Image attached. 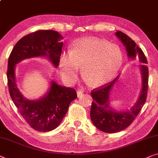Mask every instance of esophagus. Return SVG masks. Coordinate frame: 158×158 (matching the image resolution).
Masks as SVG:
<instances>
[{"mask_svg": "<svg viewBox=\"0 0 158 158\" xmlns=\"http://www.w3.org/2000/svg\"><path fill=\"white\" fill-rule=\"evenodd\" d=\"M83 94V91H81V90H77V97H80V96H81Z\"/></svg>", "mask_w": 158, "mask_h": 158, "instance_id": "obj_1", "label": "esophagus"}]
</instances>
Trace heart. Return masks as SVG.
Returning a JSON list of instances; mask_svg holds the SVG:
<instances>
[{
	"label": "heart",
	"instance_id": "1",
	"mask_svg": "<svg viewBox=\"0 0 158 158\" xmlns=\"http://www.w3.org/2000/svg\"><path fill=\"white\" fill-rule=\"evenodd\" d=\"M123 63V54L117 45L94 37L74 41L71 50L59 57V68L63 81L73 84L82 66L83 74L94 86L107 84L115 76Z\"/></svg>",
	"mask_w": 158,
	"mask_h": 158
}]
</instances>
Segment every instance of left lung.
<instances>
[{
	"instance_id": "1",
	"label": "left lung",
	"mask_w": 158,
	"mask_h": 158,
	"mask_svg": "<svg viewBox=\"0 0 158 158\" xmlns=\"http://www.w3.org/2000/svg\"><path fill=\"white\" fill-rule=\"evenodd\" d=\"M115 35L125 46L127 57L138 60L143 64L140 66L142 76V89L138 101L126 111L118 112L110 106V93L118 81L119 75L113 81L91 92L93 101L90 109V118L93 125L101 131L107 133H115L124 130L131 124L146 101L148 88V68L147 58L136 43L121 31H117Z\"/></svg>"
}]
</instances>
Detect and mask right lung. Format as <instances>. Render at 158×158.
Masks as SVG:
<instances>
[{
    "mask_svg": "<svg viewBox=\"0 0 158 158\" xmlns=\"http://www.w3.org/2000/svg\"><path fill=\"white\" fill-rule=\"evenodd\" d=\"M61 39L63 37L56 31L40 30L33 32L18 41L8 58L7 78L10 95L20 115L37 131H51L60 124L70 102L77 97L76 91L52 81L45 96L36 100L26 99L18 88L15 65L25 59L46 57L57 68L62 52Z\"/></svg>",
    "mask_w": 158,
    "mask_h": 158,
    "instance_id": "add662e5",
    "label": "right lung"
}]
</instances>
